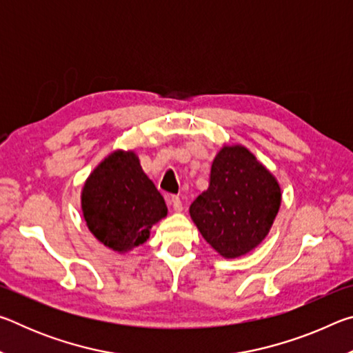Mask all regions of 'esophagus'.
Returning a JSON list of instances; mask_svg holds the SVG:
<instances>
[{
  "label": "esophagus",
  "mask_w": 353,
  "mask_h": 353,
  "mask_svg": "<svg viewBox=\"0 0 353 353\" xmlns=\"http://www.w3.org/2000/svg\"><path fill=\"white\" fill-rule=\"evenodd\" d=\"M170 204L172 205V208H174L176 212H182V201H181V198H179V196H171L170 198Z\"/></svg>",
  "instance_id": "34e87169"
}]
</instances>
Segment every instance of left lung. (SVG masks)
<instances>
[{
  "label": "left lung",
  "instance_id": "obj_1",
  "mask_svg": "<svg viewBox=\"0 0 353 353\" xmlns=\"http://www.w3.org/2000/svg\"><path fill=\"white\" fill-rule=\"evenodd\" d=\"M282 193L270 171L244 146L216 154L208 188L190 205L202 236L224 259L248 254L265 240Z\"/></svg>",
  "mask_w": 353,
  "mask_h": 353
}]
</instances>
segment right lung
Instances as JSON below:
<instances>
[{"label": "right lung", "mask_w": 353, "mask_h": 353, "mask_svg": "<svg viewBox=\"0 0 353 353\" xmlns=\"http://www.w3.org/2000/svg\"><path fill=\"white\" fill-rule=\"evenodd\" d=\"M82 213L88 229L104 246L128 252L149 238V229L166 216L163 196L129 151L104 159L83 185Z\"/></svg>", "instance_id": "add662e5"}]
</instances>
